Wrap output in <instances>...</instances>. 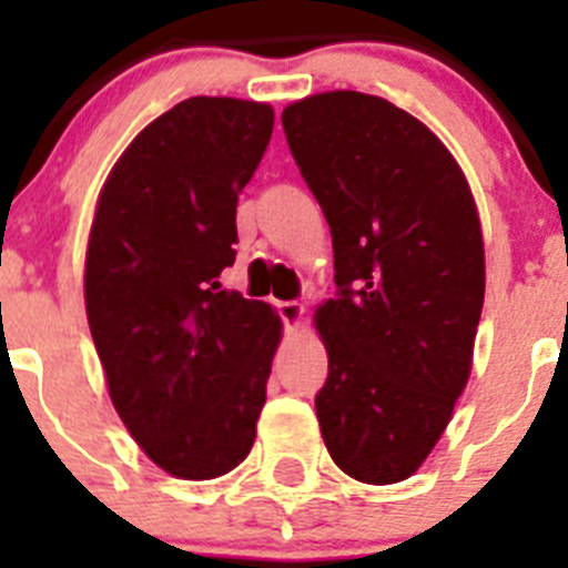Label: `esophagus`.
Wrapping results in <instances>:
<instances>
[{"label": "esophagus", "instance_id": "esophagus-1", "mask_svg": "<svg viewBox=\"0 0 568 568\" xmlns=\"http://www.w3.org/2000/svg\"><path fill=\"white\" fill-rule=\"evenodd\" d=\"M275 310H278L281 321H284V327L287 329H295L301 321H304V304H298V301H278Z\"/></svg>", "mask_w": 568, "mask_h": 568}]
</instances>
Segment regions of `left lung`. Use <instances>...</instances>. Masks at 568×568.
Returning <instances> with one entry per match:
<instances>
[{
	"label": "left lung",
	"mask_w": 568,
	"mask_h": 568,
	"mask_svg": "<svg viewBox=\"0 0 568 568\" xmlns=\"http://www.w3.org/2000/svg\"><path fill=\"white\" fill-rule=\"evenodd\" d=\"M281 124L333 233L338 293L315 313L321 435L349 478L398 484L469 381L486 284L475 199L438 135L381 97L318 93Z\"/></svg>",
	"instance_id": "8db88e82"
}]
</instances>
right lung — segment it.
Segmentation results:
<instances>
[{
	"mask_svg": "<svg viewBox=\"0 0 568 568\" xmlns=\"http://www.w3.org/2000/svg\"><path fill=\"white\" fill-rule=\"evenodd\" d=\"M273 119L261 102L184 99L135 135L99 193L84 261L90 335L115 413L173 478L235 469L267 400L281 318L219 278Z\"/></svg>",
	"mask_w": 568,
	"mask_h": 568,
	"instance_id": "obj_1",
	"label": "right lung"
}]
</instances>
